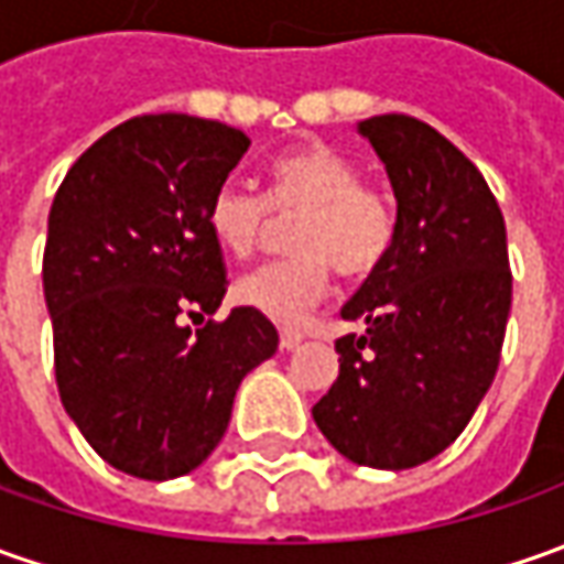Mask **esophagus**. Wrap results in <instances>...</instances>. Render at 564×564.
Returning <instances> with one entry per match:
<instances>
[{"label":"esophagus","instance_id":"esophagus-1","mask_svg":"<svg viewBox=\"0 0 564 564\" xmlns=\"http://www.w3.org/2000/svg\"><path fill=\"white\" fill-rule=\"evenodd\" d=\"M302 337L300 334H290V330H283L281 334V349L283 352H293V349H300Z\"/></svg>","mask_w":564,"mask_h":564}]
</instances>
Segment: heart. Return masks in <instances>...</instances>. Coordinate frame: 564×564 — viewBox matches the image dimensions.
Here are the masks:
<instances>
[{
	"label": "heart",
	"mask_w": 564,
	"mask_h": 564,
	"mask_svg": "<svg viewBox=\"0 0 564 564\" xmlns=\"http://www.w3.org/2000/svg\"><path fill=\"white\" fill-rule=\"evenodd\" d=\"M290 227L286 262L249 271L234 300L281 327H300L327 296L330 268L343 278H368L397 243V205L387 193L361 184V171L337 149L302 143L268 167V193L224 184L205 212L208 234L230 259H249L274 221Z\"/></svg>",
	"instance_id": "1"
}]
</instances>
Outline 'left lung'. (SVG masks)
Returning a JSON list of instances; mask_svg holds the SVG:
<instances>
[{"label":"left lung","mask_w":564,"mask_h":564,"mask_svg":"<svg viewBox=\"0 0 564 564\" xmlns=\"http://www.w3.org/2000/svg\"><path fill=\"white\" fill-rule=\"evenodd\" d=\"M397 196V243L343 305L365 334L337 340L340 375L312 417L356 465L402 471L440 456L496 378L512 274L484 174L409 115L356 124Z\"/></svg>","instance_id":"obj_1"}]
</instances>
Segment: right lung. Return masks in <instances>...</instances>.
Instances as JSON below:
<instances>
[{
  "mask_svg": "<svg viewBox=\"0 0 564 564\" xmlns=\"http://www.w3.org/2000/svg\"><path fill=\"white\" fill-rule=\"evenodd\" d=\"M249 137L189 115L130 118L70 165L50 212L43 293L62 405L111 468L171 480L221 443L243 378L278 352L274 324L234 308L208 234L212 196Z\"/></svg>",
  "mask_w": 564,
  "mask_h": 564,
  "instance_id": "obj_1",
  "label": "right lung"
}]
</instances>
